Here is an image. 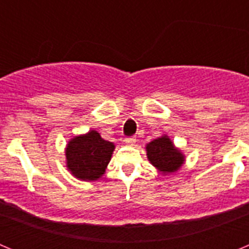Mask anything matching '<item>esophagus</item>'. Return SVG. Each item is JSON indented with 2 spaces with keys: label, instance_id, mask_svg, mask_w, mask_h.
Returning <instances> with one entry per match:
<instances>
[{
  "label": "esophagus",
  "instance_id": "1",
  "mask_svg": "<svg viewBox=\"0 0 249 249\" xmlns=\"http://www.w3.org/2000/svg\"><path fill=\"white\" fill-rule=\"evenodd\" d=\"M123 141H124V143L128 144V146H133V144L136 143V137H127Z\"/></svg>",
  "mask_w": 249,
  "mask_h": 249
}]
</instances>
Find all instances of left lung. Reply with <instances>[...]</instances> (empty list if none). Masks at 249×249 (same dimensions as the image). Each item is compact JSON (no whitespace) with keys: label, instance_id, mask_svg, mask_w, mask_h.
Segmentation results:
<instances>
[{"label":"left lung","instance_id":"1","mask_svg":"<svg viewBox=\"0 0 249 249\" xmlns=\"http://www.w3.org/2000/svg\"><path fill=\"white\" fill-rule=\"evenodd\" d=\"M146 153L149 163L163 176L176 173L183 166L186 156L175 146L167 135L151 141L146 144Z\"/></svg>","mask_w":249,"mask_h":249}]
</instances>
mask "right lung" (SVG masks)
<instances>
[{
    "instance_id": "add662e5",
    "label": "right lung",
    "mask_w": 249,
    "mask_h": 249,
    "mask_svg": "<svg viewBox=\"0 0 249 249\" xmlns=\"http://www.w3.org/2000/svg\"><path fill=\"white\" fill-rule=\"evenodd\" d=\"M114 148V143L91 129L68 141L65 148L66 167L80 181H97L106 173Z\"/></svg>"
}]
</instances>
